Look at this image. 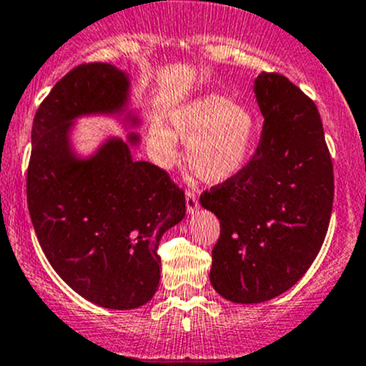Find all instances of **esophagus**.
<instances>
[{"mask_svg":"<svg viewBox=\"0 0 366 366\" xmlns=\"http://www.w3.org/2000/svg\"><path fill=\"white\" fill-rule=\"evenodd\" d=\"M186 207H187V212L194 214L198 210L199 203H198V196L193 191H186Z\"/></svg>","mask_w":366,"mask_h":366,"instance_id":"esophagus-1","label":"esophagus"}]
</instances>
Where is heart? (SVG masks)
I'll return each mask as SVG.
<instances>
[{
	"label": "heart",
	"mask_w": 366,
	"mask_h": 366,
	"mask_svg": "<svg viewBox=\"0 0 366 366\" xmlns=\"http://www.w3.org/2000/svg\"><path fill=\"white\" fill-rule=\"evenodd\" d=\"M187 144V167L207 184H219L242 170L251 152L254 117L251 110L221 94H209L177 110L172 129L154 126L149 142L154 157L170 167L177 157V142Z\"/></svg>",
	"instance_id": "heart-1"
}]
</instances>
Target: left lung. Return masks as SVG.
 I'll list each match as a JSON object with an SVG mask.
<instances>
[{
	"mask_svg": "<svg viewBox=\"0 0 366 366\" xmlns=\"http://www.w3.org/2000/svg\"><path fill=\"white\" fill-rule=\"evenodd\" d=\"M259 144L232 179L203 191L219 217L210 282L234 303H261L295 286L314 263L332 217L333 163L317 107L287 76L263 71Z\"/></svg>",
	"mask_w": 366,
	"mask_h": 366,
	"instance_id": "8db88e82",
	"label": "left lung"
}]
</instances>
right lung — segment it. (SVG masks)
Masks as SVG:
<instances>
[{"label":"right lung","mask_w":366,"mask_h":366,"mask_svg":"<svg viewBox=\"0 0 366 366\" xmlns=\"http://www.w3.org/2000/svg\"><path fill=\"white\" fill-rule=\"evenodd\" d=\"M126 91V75L109 63L68 71L34 115L26 182L31 222L49 263L73 291L115 310L152 298L161 237L186 215L182 187L163 168L134 161L126 142L109 140L87 161L70 152L73 119L114 112Z\"/></svg>","instance_id":"1"}]
</instances>
